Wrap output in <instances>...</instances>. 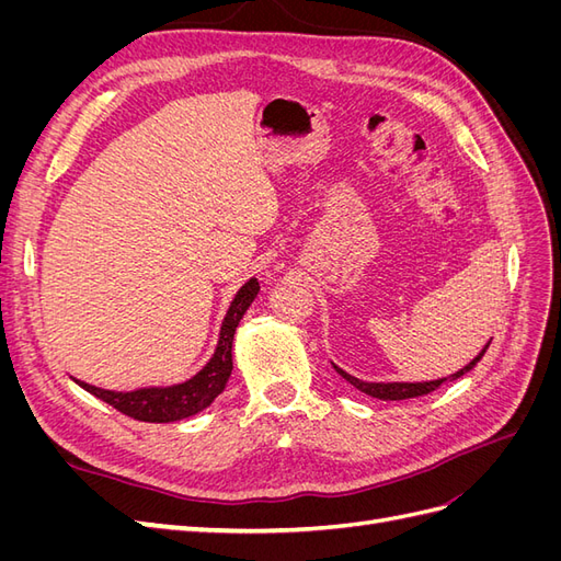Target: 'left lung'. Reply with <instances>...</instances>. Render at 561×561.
<instances>
[{
  "mask_svg": "<svg viewBox=\"0 0 561 561\" xmlns=\"http://www.w3.org/2000/svg\"><path fill=\"white\" fill-rule=\"evenodd\" d=\"M491 344V342H489ZM489 344L482 348V353L478 355V358H474L470 365H466L463 369H458L456 375H451L449 379L454 381V379H458V377H463L466 371H470L474 365L480 363V358L484 355V351L489 348ZM334 369L339 371V375H342L351 386H355L358 390H363V393H367V396H371V398H379V400H407V398H419V396H428V393H433L435 388H439L443 386L447 379H435V381H416V383H402V381H393V383H369V381H360V379H355V377H351V375H346L344 369H339L336 365H334Z\"/></svg>",
  "mask_w": 561,
  "mask_h": 561,
  "instance_id": "obj_1",
  "label": "left lung"
}]
</instances>
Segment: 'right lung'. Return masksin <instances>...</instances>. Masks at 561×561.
Instances as JSON below:
<instances>
[{
	"instance_id": "add662e5",
	"label": "right lung",
	"mask_w": 561,
	"mask_h": 561,
	"mask_svg": "<svg viewBox=\"0 0 561 561\" xmlns=\"http://www.w3.org/2000/svg\"><path fill=\"white\" fill-rule=\"evenodd\" d=\"M260 293L257 278H250L239 293H236L231 307L222 320V330H219V342L213 353L208 365L203 367L198 375H194L190 381L165 386V388H138L130 390V393H118V390H105L91 383L77 381L83 390H89L91 396L100 398L103 402L112 404L114 410L122 414L147 421V423H171L186 416H194L222 393L231 369V346H233V334L239 328L241 318L250 309L252 299Z\"/></svg>"
}]
</instances>
